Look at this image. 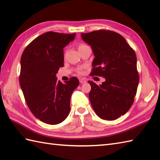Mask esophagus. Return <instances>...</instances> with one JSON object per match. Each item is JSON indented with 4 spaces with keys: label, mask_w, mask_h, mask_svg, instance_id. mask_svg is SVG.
Wrapping results in <instances>:
<instances>
[{
    "label": "esophagus",
    "mask_w": 160,
    "mask_h": 160,
    "mask_svg": "<svg viewBox=\"0 0 160 160\" xmlns=\"http://www.w3.org/2000/svg\"><path fill=\"white\" fill-rule=\"evenodd\" d=\"M81 84H84V83H86L87 82V80L85 79H84V78H80V79L79 80Z\"/></svg>",
    "instance_id": "34e87169"
}]
</instances>
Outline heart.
<instances>
[{
  "instance_id": "b5f03b06",
  "label": "heart",
  "mask_w": 160,
  "mask_h": 160,
  "mask_svg": "<svg viewBox=\"0 0 160 160\" xmlns=\"http://www.w3.org/2000/svg\"><path fill=\"white\" fill-rule=\"evenodd\" d=\"M84 45H84V44H81V45H80L79 46H78V48H79V47H82V46H84ZM82 69H79L78 71V73H82Z\"/></svg>"
}]
</instances>
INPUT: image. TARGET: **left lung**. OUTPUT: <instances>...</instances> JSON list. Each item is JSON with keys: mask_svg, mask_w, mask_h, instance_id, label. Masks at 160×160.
Instances as JSON below:
<instances>
[{"mask_svg": "<svg viewBox=\"0 0 160 160\" xmlns=\"http://www.w3.org/2000/svg\"><path fill=\"white\" fill-rule=\"evenodd\" d=\"M81 36L95 56L91 74L105 78L100 85L88 81L91 106L103 120H116L130 109L137 93L136 55L124 37L115 32L100 29Z\"/></svg>", "mask_w": 160, "mask_h": 160, "instance_id": "obj_1", "label": "left lung"}]
</instances>
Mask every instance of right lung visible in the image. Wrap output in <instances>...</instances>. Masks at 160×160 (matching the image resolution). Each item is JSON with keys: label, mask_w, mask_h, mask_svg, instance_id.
<instances>
[{"label": "right lung", "mask_w": 160, "mask_h": 160, "mask_svg": "<svg viewBox=\"0 0 160 160\" xmlns=\"http://www.w3.org/2000/svg\"><path fill=\"white\" fill-rule=\"evenodd\" d=\"M75 36V33L46 32L32 40L22 54L20 87L29 110L46 124L65 120L70 113L71 94L79 85L76 77L62 84L56 76L64 66L63 48Z\"/></svg>", "instance_id": "add662e5"}]
</instances>
